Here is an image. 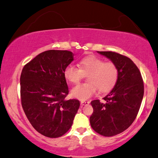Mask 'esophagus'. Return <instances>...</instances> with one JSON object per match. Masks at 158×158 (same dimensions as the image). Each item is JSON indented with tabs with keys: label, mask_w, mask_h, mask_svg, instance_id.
I'll use <instances>...</instances> for the list:
<instances>
[{
	"label": "esophagus",
	"mask_w": 158,
	"mask_h": 158,
	"mask_svg": "<svg viewBox=\"0 0 158 158\" xmlns=\"http://www.w3.org/2000/svg\"><path fill=\"white\" fill-rule=\"evenodd\" d=\"M81 104L82 106L87 105V104H89V101H85V100H82V101H81Z\"/></svg>",
	"instance_id": "34e87169"
}]
</instances>
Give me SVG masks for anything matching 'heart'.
Returning a JSON list of instances; mask_svg holds the SVG:
<instances>
[{
    "instance_id": "heart-1",
    "label": "heart",
    "mask_w": 158,
    "mask_h": 158,
    "mask_svg": "<svg viewBox=\"0 0 158 158\" xmlns=\"http://www.w3.org/2000/svg\"><path fill=\"white\" fill-rule=\"evenodd\" d=\"M80 69L69 64L65 68V79L72 83L81 81L84 74L87 75V83L79 84L71 89V95L81 100H85L96 94L107 93L116 85L118 79V69L113 62H105L94 56L84 58L80 62Z\"/></svg>"
}]
</instances>
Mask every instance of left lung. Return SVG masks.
<instances>
[{"instance_id":"8db88e82","label":"left lung","mask_w":158,"mask_h":158,"mask_svg":"<svg viewBox=\"0 0 158 158\" xmlns=\"http://www.w3.org/2000/svg\"><path fill=\"white\" fill-rule=\"evenodd\" d=\"M114 63L118 69L116 85L104 102H91L93 113L89 117L92 128L104 136L124 131L136 118L144 94L143 81L139 69L129 58L112 52H98Z\"/></svg>"}]
</instances>
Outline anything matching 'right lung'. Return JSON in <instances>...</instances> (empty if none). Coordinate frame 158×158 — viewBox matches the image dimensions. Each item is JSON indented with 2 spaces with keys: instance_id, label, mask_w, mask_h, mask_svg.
<instances>
[{
  "instance_id": "1",
  "label": "right lung",
  "mask_w": 158,
  "mask_h": 158,
  "mask_svg": "<svg viewBox=\"0 0 158 158\" xmlns=\"http://www.w3.org/2000/svg\"><path fill=\"white\" fill-rule=\"evenodd\" d=\"M73 56L66 50L46 51L22 71V106L31 126L44 136L64 135L79 109V100L65 99L69 87L64 71L73 60Z\"/></svg>"
}]
</instances>
